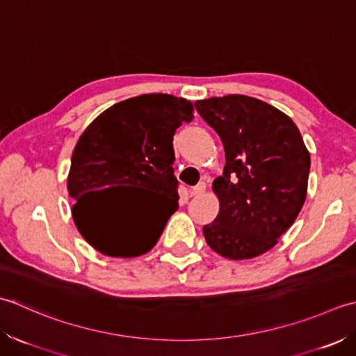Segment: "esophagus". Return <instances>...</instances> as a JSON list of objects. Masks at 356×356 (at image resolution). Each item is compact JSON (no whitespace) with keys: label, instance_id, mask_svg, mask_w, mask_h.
<instances>
[{"label":"esophagus","instance_id":"obj_1","mask_svg":"<svg viewBox=\"0 0 356 356\" xmlns=\"http://www.w3.org/2000/svg\"><path fill=\"white\" fill-rule=\"evenodd\" d=\"M206 188H207V186H206V183H198L197 186H195L192 191H191V197H200V195H202L206 192Z\"/></svg>","mask_w":356,"mask_h":356}]
</instances>
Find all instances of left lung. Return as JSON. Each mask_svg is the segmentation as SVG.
<instances>
[{
    "label": "left lung",
    "mask_w": 356,
    "mask_h": 356,
    "mask_svg": "<svg viewBox=\"0 0 356 356\" xmlns=\"http://www.w3.org/2000/svg\"><path fill=\"white\" fill-rule=\"evenodd\" d=\"M220 135L226 165L213 181L220 212L202 227L209 248L229 259L263 255L295 222L307 195L310 154L292 118L245 95L200 99Z\"/></svg>",
    "instance_id": "8db88e82"
}]
</instances>
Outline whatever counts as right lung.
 <instances>
[{"label": "right lung", "instance_id": "add662e5", "mask_svg": "<svg viewBox=\"0 0 356 356\" xmlns=\"http://www.w3.org/2000/svg\"><path fill=\"white\" fill-rule=\"evenodd\" d=\"M192 120V101L149 93L120 101L86 127L72 154L67 191L75 200L72 218L93 249L107 257L132 258L156 244L178 209L173 135ZM120 186L155 193L168 199L170 207L121 217L108 198Z\"/></svg>", "mask_w": 356, "mask_h": 356}]
</instances>
